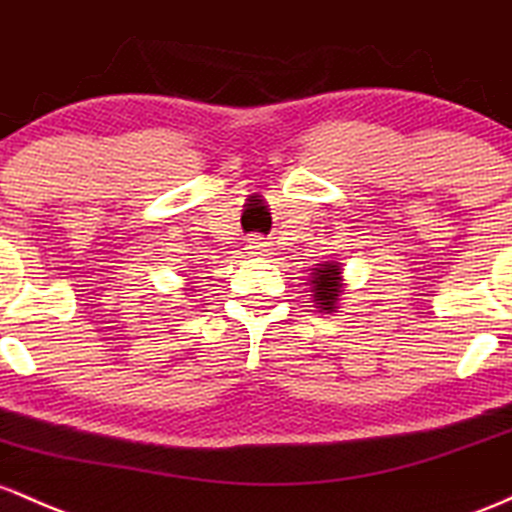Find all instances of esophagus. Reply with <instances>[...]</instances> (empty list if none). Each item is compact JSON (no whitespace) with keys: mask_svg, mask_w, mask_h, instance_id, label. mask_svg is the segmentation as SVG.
I'll list each match as a JSON object with an SVG mask.
<instances>
[{"mask_svg":"<svg viewBox=\"0 0 512 512\" xmlns=\"http://www.w3.org/2000/svg\"><path fill=\"white\" fill-rule=\"evenodd\" d=\"M268 244L263 239H258V237H251L249 241H246V254H251V256H268Z\"/></svg>","mask_w":512,"mask_h":512,"instance_id":"34e87169","label":"esophagus"}]
</instances>
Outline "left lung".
I'll return each instance as SVG.
<instances>
[{"label":"left lung","instance_id":"left-lung-1","mask_svg":"<svg viewBox=\"0 0 512 512\" xmlns=\"http://www.w3.org/2000/svg\"><path fill=\"white\" fill-rule=\"evenodd\" d=\"M309 292H312V302L317 304L319 312L333 314L338 312L343 295V266L338 261L317 263L309 273Z\"/></svg>","mask_w":512,"mask_h":512}]
</instances>
